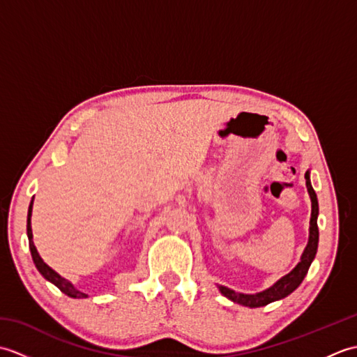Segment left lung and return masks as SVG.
<instances>
[{
    "label": "left lung",
    "instance_id": "left-lung-1",
    "mask_svg": "<svg viewBox=\"0 0 357 357\" xmlns=\"http://www.w3.org/2000/svg\"><path fill=\"white\" fill-rule=\"evenodd\" d=\"M305 184L307 190L310 195V199H312V218H310V234H308V244L304 250V253L301 256L299 264L288 273V275L282 276L275 284L268 287L267 290L255 293V294H245V293H236L229 287L218 285L219 291H221L225 298L230 301L236 302L239 305L250 307V308H257V307H265L271 304V302L279 301L287 298L288 294L293 293L296 288L301 285L302 280L307 276L310 265H312L316 252H317V244H319V229H317V215H319V204H317V196L313 190L312 183H310V170L305 173Z\"/></svg>",
    "mask_w": 357,
    "mask_h": 357
}]
</instances>
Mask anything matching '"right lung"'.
I'll use <instances>...</instances> for the list:
<instances>
[{
  "label": "right lung",
  "instance_id": "1",
  "mask_svg": "<svg viewBox=\"0 0 357 357\" xmlns=\"http://www.w3.org/2000/svg\"><path fill=\"white\" fill-rule=\"evenodd\" d=\"M32 207H33V199L30 201V206H29V211H27V238H29V248H30V253H32V259L35 267L38 268V271L41 273V275L52 282L53 285H56L59 290H61L64 294L70 296V298L75 299H82V298H89V294L79 291L78 288H75V285L70 282V280L64 279L63 276H59L55 270H52L47 264H45L41 256L38 255L36 252V247L33 244V234H32V225H30V218H32Z\"/></svg>",
  "mask_w": 357,
  "mask_h": 357
}]
</instances>
